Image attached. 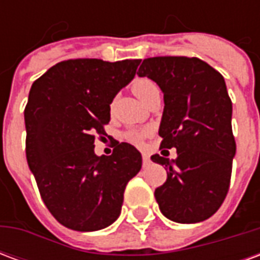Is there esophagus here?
Instances as JSON below:
<instances>
[{
	"instance_id": "obj_1",
	"label": "esophagus",
	"mask_w": 260,
	"mask_h": 260,
	"mask_svg": "<svg viewBox=\"0 0 260 260\" xmlns=\"http://www.w3.org/2000/svg\"><path fill=\"white\" fill-rule=\"evenodd\" d=\"M142 161H143V167H149L150 163H152V161H150V157H149L147 154H143V156H142Z\"/></svg>"
}]
</instances>
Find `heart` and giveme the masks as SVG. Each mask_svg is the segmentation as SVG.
Here are the masks:
<instances>
[{
  "label": "heart",
  "mask_w": 260,
  "mask_h": 260,
  "mask_svg": "<svg viewBox=\"0 0 260 260\" xmlns=\"http://www.w3.org/2000/svg\"><path fill=\"white\" fill-rule=\"evenodd\" d=\"M158 89L157 85L153 82V80L147 79V78H139L136 79L134 83H132V90L135 93L136 96L141 99L142 102H145V99L147 97V94L150 91L156 90ZM149 134V129H129L126 131L124 134V139L125 141L131 142V143H135V145H139L145 136Z\"/></svg>",
  "instance_id": "1"
}]
</instances>
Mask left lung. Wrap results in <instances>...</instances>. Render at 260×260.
Segmentation results:
<instances>
[{
  "mask_svg": "<svg viewBox=\"0 0 260 260\" xmlns=\"http://www.w3.org/2000/svg\"><path fill=\"white\" fill-rule=\"evenodd\" d=\"M138 75L154 80L164 94L160 149H177L175 160L150 157L167 170V180L154 191L158 207L175 223L203 221L225 199L235 156L224 78L196 57L146 58Z\"/></svg>",
  "mask_w": 260,
  "mask_h": 260,
  "instance_id": "1",
  "label": "left lung"
}]
</instances>
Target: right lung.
<instances>
[{
    "label": "right lung",
    "mask_w": 260,
    "mask_h": 260,
    "mask_svg": "<svg viewBox=\"0 0 260 260\" xmlns=\"http://www.w3.org/2000/svg\"><path fill=\"white\" fill-rule=\"evenodd\" d=\"M141 59L58 62L33 82L25 108L26 158L43 202L57 221L97 231L118 218L125 186L142 167L141 153L117 142L111 156L94 154L110 104L135 76Z\"/></svg>",
    "instance_id": "add662e5"
}]
</instances>
